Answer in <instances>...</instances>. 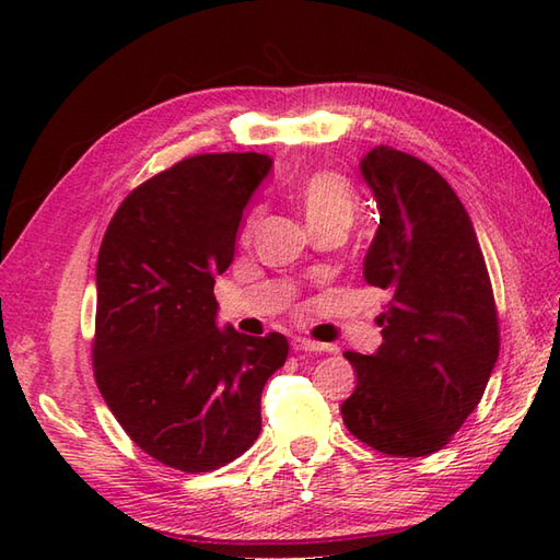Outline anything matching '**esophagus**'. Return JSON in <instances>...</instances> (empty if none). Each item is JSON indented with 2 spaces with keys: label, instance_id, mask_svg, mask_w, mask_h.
<instances>
[{
  "label": "esophagus",
  "instance_id": "1",
  "mask_svg": "<svg viewBox=\"0 0 560 560\" xmlns=\"http://www.w3.org/2000/svg\"><path fill=\"white\" fill-rule=\"evenodd\" d=\"M291 347H293L295 351H313V353H331V351H335V347H329V343L307 339V337H295V339L291 341Z\"/></svg>",
  "mask_w": 560,
  "mask_h": 560
}]
</instances>
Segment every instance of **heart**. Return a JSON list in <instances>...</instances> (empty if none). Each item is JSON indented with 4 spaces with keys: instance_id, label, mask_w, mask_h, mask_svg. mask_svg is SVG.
<instances>
[{
    "instance_id": "obj_1",
    "label": "heart",
    "mask_w": 560,
    "mask_h": 560,
    "mask_svg": "<svg viewBox=\"0 0 560 560\" xmlns=\"http://www.w3.org/2000/svg\"><path fill=\"white\" fill-rule=\"evenodd\" d=\"M295 195H299L307 225L315 233L325 229L347 231L355 219V211H359V197H355L353 185L337 171L307 173L299 189H295ZM257 209L247 211L241 225V241H249V235H253L257 225Z\"/></svg>"
}]
</instances>
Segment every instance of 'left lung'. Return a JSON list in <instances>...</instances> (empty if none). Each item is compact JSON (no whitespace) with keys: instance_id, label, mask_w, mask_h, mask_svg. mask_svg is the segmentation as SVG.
Wrapping results in <instances>:
<instances>
[{"instance_id":"obj_1","label":"left lung","mask_w":560,"mask_h":560,"mask_svg":"<svg viewBox=\"0 0 560 560\" xmlns=\"http://www.w3.org/2000/svg\"><path fill=\"white\" fill-rule=\"evenodd\" d=\"M380 225L363 261L389 293L373 355L347 351L353 395L343 423L368 447L425 457L477 409L501 349L493 289L467 209L431 165L392 147L361 161Z\"/></svg>"}]
</instances>
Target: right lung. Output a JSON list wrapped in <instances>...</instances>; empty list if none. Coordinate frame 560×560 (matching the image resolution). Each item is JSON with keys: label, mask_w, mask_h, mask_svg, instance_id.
Returning <instances> with one entry per match:
<instances>
[{"label": "right lung", "mask_w": 560, "mask_h": 560, "mask_svg": "<svg viewBox=\"0 0 560 560\" xmlns=\"http://www.w3.org/2000/svg\"><path fill=\"white\" fill-rule=\"evenodd\" d=\"M265 153H201L125 197L96 265L93 375L135 443L165 467L213 471L261 431V389L287 363L279 331L217 327L213 277L231 267Z\"/></svg>", "instance_id": "obj_1"}]
</instances>
